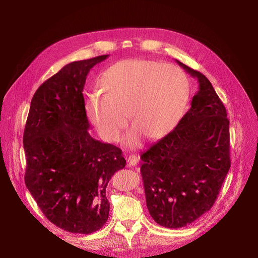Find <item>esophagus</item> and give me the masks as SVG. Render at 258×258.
<instances>
[{"instance_id":"1","label":"esophagus","mask_w":258,"mask_h":258,"mask_svg":"<svg viewBox=\"0 0 258 258\" xmlns=\"http://www.w3.org/2000/svg\"><path fill=\"white\" fill-rule=\"evenodd\" d=\"M138 162H139V159H138L137 156H135V155H131V156L127 158V164H128L130 166L137 165Z\"/></svg>"}]
</instances>
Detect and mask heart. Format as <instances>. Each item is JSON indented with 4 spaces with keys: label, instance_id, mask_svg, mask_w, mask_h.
I'll return each mask as SVG.
<instances>
[{
    "label": "heart",
    "instance_id": "heart-1",
    "mask_svg": "<svg viewBox=\"0 0 258 258\" xmlns=\"http://www.w3.org/2000/svg\"><path fill=\"white\" fill-rule=\"evenodd\" d=\"M102 95L91 94L85 110L90 123L106 142L118 141L130 116L126 145H139L147 135L161 139L178 125L188 104L186 73L171 63L132 58L115 62L99 76Z\"/></svg>",
    "mask_w": 258,
    "mask_h": 258
}]
</instances>
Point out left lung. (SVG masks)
Returning a JSON list of instances; mask_svg holds the SVG:
<instances>
[{"instance_id": "8db88e82", "label": "left lung", "mask_w": 258, "mask_h": 258, "mask_svg": "<svg viewBox=\"0 0 258 258\" xmlns=\"http://www.w3.org/2000/svg\"><path fill=\"white\" fill-rule=\"evenodd\" d=\"M175 61L198 79L199 91L174 130L141 155L147 209L157 224L172 229L211 209L231 165L223 102L205 75Z\"/></svg>"}]
</instances>
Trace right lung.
Listing matches in <instances>:
<instances>
[{"instance_id":"right-lung-1","label":"right lung","mask_w":258,"mask_h":258,"mask_svg":"<svg viewBox=\"0 0 258 258\" xmlns=\"http://www.w3.org/2000/svg\"><path fill=\"white\" fill-rule=\"evenodd\" d=\"M107 56L70 62L47 79L33 95L24 131L26 186L46 218L72 233L90 234L105 224L107 183L126 163L119 147L88 132L87 75Z\"/></svg>"}]
</instances>
